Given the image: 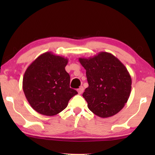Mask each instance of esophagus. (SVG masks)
<instances>
[{
	"mask_svg": "<svg viewBox=\"0 0 155 155\" xmlns=\"http://www.w3.org/2000/svg\"><path fill=\"white\" fill-rule=\"evenodd\" d=\"M83 92H84V87L82 86L80 87V88L78 89V94H82Z\"/></svg>",
	"mask_w": 155,
	"mask_h": 155,
	"instance_id": "esophagus-1",
	"label": "esophagus"
}]
</instances>
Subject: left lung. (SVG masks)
Here are the masks:
<instances>
[{"label":"left lung","mask_w":155,"mask_h":155,"mask_svg":"<svg viewBox=\"0 0 155 155\" xmlns=\"http://www.w3.org/2000/svg\"><path fill=\"white\" fill-rule=\"evenodd\" d=\"M86 70L89 86L82 97L91 111L101 118L115 115L130 97L132 80L126 66L110 53L99 52L88 58H80Z\"/></svg>","instance_id":"1"}]
</instances>
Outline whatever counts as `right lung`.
<instances>
[{
	"mask_svg": "<svg viewBox=\"0 0 155 155\" xmlns=\"http://www.w3.org/2000/svg\"><path fill=\"white\" fill-rule=\"evenodd\" d=\"M68 60L46 52L27 68L22 80L25 95L34 110L45 116L56 115L65 109L78 92L70 87L65 68Z\"/></svg>",
	"mask_w": 155,
	"mask_h": 155,
	"instance_id": "1",
	"label": "right lung"
}]
</instances>
